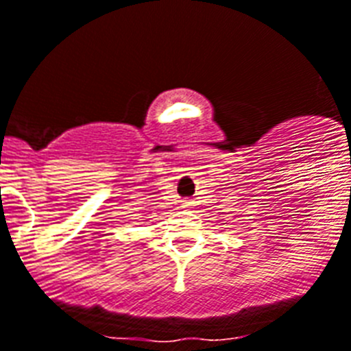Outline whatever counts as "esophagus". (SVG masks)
Segmentation results:
<instances>
[{
  "instance_id": "1",
  "label": "esophagus",
  "mask_w": 351,
  "mask_h": 351,
  "mask_svg": "<svg viewBox=\"0 0 351 351\" xmlns=\"http://www.w3.org/2000/svg\"><path fill=\"white\" fill-rule=\"evenodd\" d=\"M182 204H184V206H189V200H184V202H182Z\"/></svg>"
}]
</instances>
